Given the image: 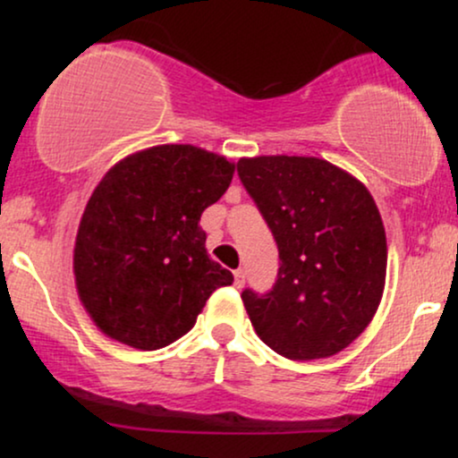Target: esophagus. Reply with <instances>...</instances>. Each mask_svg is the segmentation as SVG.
<instances>
[{"label": "esophagus", "instance_id": "esophagus-1", "mask_svg": "<svg viewBox=\"0 0 458 458\" xmlns=\"http://www.w3.org/2000/svg\"><path fill=\"white\" fill-rule=\"evenodd\" d=\"M234 284H236V288H241L245 284V271L243 269L234 271Z\"/></svg>", "mask_w": 458, "mask_h": 458}]
</instances>
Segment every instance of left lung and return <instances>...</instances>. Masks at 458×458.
<instances>
[{"instance_id":"1","label":"left lung","mask_w":458,"mask_h":458,"mask_svg":"<svg viewBox=\"0 0 458 458\" xmlns=\"http://www.w3.org/2000/svg\"><path fill=\"white\" fill-rule=\"evenodd\" d=\"M236 170L280 251L271 291L241 293L256 334L288 360L340 353L386 286V228L370 191L317 157H251Z\"/></svg>"}]
</instances>
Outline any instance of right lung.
Wrapping results in <instances>:
<instances>
[{
  "label": "right lung",
  "instance_id": "add662e5",
  "mask_svg": "<svg viewBox=\"0 0 458 458\" xmlns=\"http://www.w3.org/2000/svg\"><path fill=\"white\" fill-rule=\"evenodd\" d=\"M234 163L191 144H163L118 161L86 204L72 271L98 329L141 351L172 344L207 299L234 282L208 259L204 208L230 187Z\"/></svg>",
  "mask_w": 458,
  "mask_h": 458
}]
</instances>
